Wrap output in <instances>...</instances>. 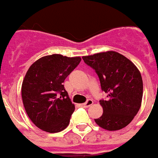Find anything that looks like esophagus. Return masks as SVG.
Listing matches in <instances>:
<instances>
[{
  "instance_id": "34e87169",
  "label": "esophagus",
  "mask_w": 158,
  "mask_h": 158,
  "mask_svg": "<svg viewBox=\"0 0 158 158\" xmlns=\"http://www.w3.org/2000/svg\"><path fill=\"white\" fill-rule=\"evenodd\" d=\"M92 104H93L92 100L89 99V100H87V102H86L83 103L82 106H84V107H89V106H91Z\"/></svg>"
}]
</instances>
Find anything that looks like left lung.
Wrapping results in <instances>:
<instances>
[{
	"instance_id": "obj_1",
	"label": "left lung",
	"mask_w": 158,
	"mask_h": 158,
	"mask_svg": "<svg viewBox=\"0 0 158 158\" xmlns=\"http://www.w3.org/2000/svg\"><path fill=\"white\" fill-rule=\"evenodd\" d=\"M99 77L101 87L107 95L100 104L103 113L96 123L113 131L124 128L135 118L141 106L143 82L139 69L118 52H100L82 57Z\"/></svg>"
}]
</instances>
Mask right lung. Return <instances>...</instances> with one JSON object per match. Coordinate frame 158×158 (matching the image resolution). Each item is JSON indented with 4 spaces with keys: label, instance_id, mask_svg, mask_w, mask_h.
<instances>
[{
    "label": "right lung",
    "instance_id": "right-lung-1",
    "mask_svg": "<svg viewBox=\"0 0 158 158\" xmlns=\"http://www.w3.org/2000/svg\"><path fill=\"white\" fill-rule=\"evenodd\" d=\"M81 61L53 54L29 67L22 84V99L28 116L39 129L57 133L66 129L75 109L62 83Z\"/></svg>",
    "mask_w": 158,
    "mask_h": 158
}]
</instances>
